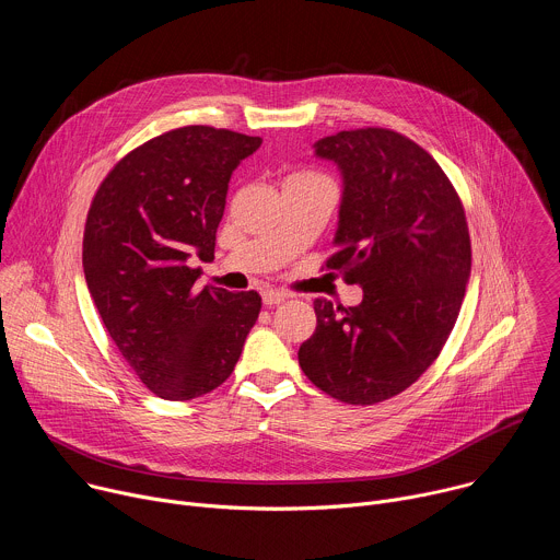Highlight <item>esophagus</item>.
Returning a JSON list of instances; mask_svg holds the SVG:
<instances>
[{
  "instance_id": "esophagus-1",
  "label": "esophagus",
  "mask_w": 560,
  "mask_h": 560,
  "mask_svg": "<svg viewBox=\"0 0 560 560\" xmlns=\"http://www.w3.org/2000/svg\"><path fill=\"white\" fill-rule=\"evenodd\" d=\"M261 299H264V305H277V303H283L288 299V294L281 290H264Z\"/></svg>"
}]
</instances>
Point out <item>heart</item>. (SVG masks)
<instances>
[{
    "instance_id": "obj_1",
    "label": "heart",
    "mask_w": 560,
    "mask_h": 560,
    "mask_svg": "<svg viewBox=\"0 0 560 560\" xmlns=\"http://www.w3.org/2000/svg\"><path fill=\"white\" fill-rule=\"evenodd\" d=\"M296 175H307V173H296Z\"/></svg>"
}]
</instances>
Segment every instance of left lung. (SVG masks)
Instances as JSON below:
<instances>
[{"instance_id": "1", "label": "left lung", "mask_w": 560, "mask_h": 560, "mask_svg": "<svg viewBox=\"0 0 560 560\" xmlns=\"http://www.w3.org/2000/svg\"><path fill=\"white\" fill-rule=\"evenodd\" d=\"M314 154L343 177L326 268L359 283L363 301L316 299L299 365L332 398L374 406L408 389L456 324L471 270L465 210L432 154L394 130H341L318 139Z\"/></svg>"}]
</instances>
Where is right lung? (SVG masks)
<instances>
[{
	"instance_id": "add662e5",
	"label": "right lung",
	"mask_w": 560,
	"mask_h": 560,
	"mask_svg": "<svg viewBox=\"0 0 560 560\" xmlns=\"http://www.w3.org/2000/svg\"><path fill=\"white\" fill-rule=\"evenodd\" d=\"M261 145L225 128L184 126L128 152L97 188L84 275L102 322L141 383L166 401L219 387L242 357L261 296L197 285L214 259L232 171Z\"/></svg>"
}]
</instances>
